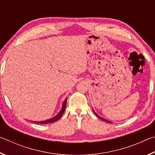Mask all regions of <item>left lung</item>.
<instances>
[{"label":"left lung","instance_id":"left-lung-1","mask_svg":"<svg viewBox=\"0 0 155 155\" xmlns=\"http://www.w3.org/2000/svg\"><path fill=\"white\" fill-rule=\"evenodd\" d=\"M94 113H95V112H94ZM95 114L97 115V117H99V118L100 119H101V120H104V121H105V122H110L109 121H108V120H105V119H104V118H102V117H100V116H98V115H97L96 114V113H95Z\"/></svg>","mask_w":155,"mask_h":155}]
</instances>
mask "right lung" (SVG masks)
<instances>
[{
  "label": "right lung",
  "instance_id": "obj_1",
  "mask_svg": "<svg viewBox=\"0 0 155 155\" xmlns=\"http://www.w3.org/2000/svg\"><path fill=\"white\" fill-rule=\"evenodd\" d=\"M66 103H67V99H65V101H64V104H63V107L61 108V110L60 111V112L57 114L55 117H52L51 119H49L48 120H45V121H41V122H33L34 123H38V124H48V123H52V122H54L57 121V120H59L61 118V117L62 116L63 114L65 109V105H66Z\"/></svg>",
  "mask_w": 155,
  "mask_h": 155
}]
</instances>
